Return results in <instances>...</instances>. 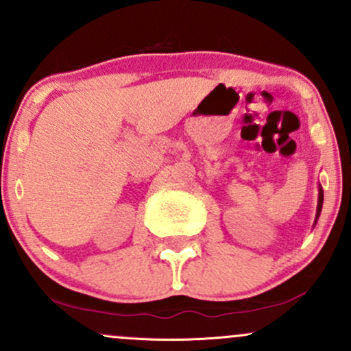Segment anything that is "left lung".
Returning a JSON list of instances; mask_svg holds the SVG:
<instances>
[{
    "mask_svg": "<svg viewBox=\"0 0 351 351\" xmlns=\"http://www.w3.org/2000/svg\"><path fill=\"white\" fill-rule=\"evenodd\" d=\"M322 206H324V189H322L320 184H318V203H317V215H315V223H313V226H315L318 217H320Z\"/></svg>",
    "mask_w": 351,
    "mask_h": 351,
    "instance_id": "left-lung-1",
    "label": "left lung"
}]
</instances>
